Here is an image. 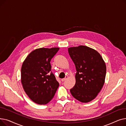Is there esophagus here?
I'll use <instances>...</instances> for the list:
<instances>
[{
  "instance_id": "esophagus-1",
  "label": "esophagus",
  "mask_w": 126,
  "mask_h": 126,
  "mask_svg": "<svg viewBox=\"0 0 126 126\" xmlns=\"http://www.w3.org/2000/svg\"><path fill=\"white\" fill-rule=\"evenodd\" d=\"M67 78H68V76H66L65 78H64V79H62V80H61L62 82H64V81H65L66 80V79H67Z\"/></svg>"
}]
</instances>
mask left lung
I'll list each match as a JSON object with an SVG mask.
<instances>
[{
	"label": "left lung",
	"mask_w": 126,
	"mask_h": 126,
	"mask_svg": "<svg viewBox=\"0 0 126 126\" xmlns=\"http://www.w3.org/2000/svg\"><path fill=\"white\" fill-rule=\"evenodd\" d=\"M76 66V84L70 93L82 103L90 102L97 96L104 84L106 66L102 56L95 50L80 45L68 48Z\"/></svg>",
	"instance_id": "1"
}]
</instances>
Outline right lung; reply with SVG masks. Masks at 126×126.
Masks as SVG:
<instances>
[{
    "label": "right lung",
    "mask_w": 126,
    "mask_h": 126,
    "mask_svg": "<svg viewBox=\"0 0 126 126\" xmlns=\"http://www.w3.org/2000/svg\"><path fill=\"white\" fill-rule=\"evenodd\" d=\"M59 48H40L32 51L23 62L21 70L23 88L31 100L46 104L54 96L59 84L51 71L50 62Z\"/></svg>",
    "instance_id": "1"
}]
</instances>
